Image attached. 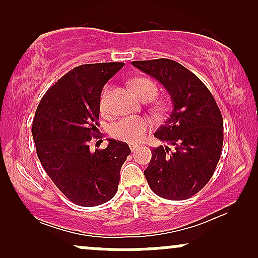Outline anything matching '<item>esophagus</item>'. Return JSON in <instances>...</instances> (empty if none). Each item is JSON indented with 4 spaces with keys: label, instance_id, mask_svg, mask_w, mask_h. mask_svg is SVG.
I'll use <instances>...</instances> for the list:
<instances>
[{
    "label": "esophagus",
    "instance_id": "34e87169",
    "mask_svg": "<svg viewBox=\"0 0 258 258\" xmlns=\"http://www.w3.org/2000/svg\"><path fill=\"white\" fill-rule=\"evenodd\" d=\"M138 147H139L138 144H136V143H130V149H131V152H135V150H137Z\"/></svg>",
    "mask_w": 258,
    "mask_h": 258
}]
</instances>
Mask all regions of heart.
I'll list each match as a JSON object with an SVG mask.
<instances>
[{"label": "heart", "instance_id": "b5f03b06", "mask_svg": "<svg viewBox=\"0 0 258 258\" xmlns=\"http://www.w3.org/2000/svg\"><path fill=\"white\" fill-rule=\"evenodd\" d=\"M132 90L137 94L139 98H154L156 96V85L152 80L141 78L132 81ZM111 86L105 85L100 93L99 98V108L103 115L109 114V96H110ZM150 122L147 119L141 116H127L115 122L111 126L110 133L115 139H119L121 142H127V143H137V142L143 139L146 133L149 131Z\"/></svg>", "mask_w": 258, "mask_h": 258}]
</instances>
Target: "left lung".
<instances>
[{
	"instance_id": "left-lung-1",
	"label": "left lung",
	"mask_w": 258,
	"mask_h": 258,
	"mask_svg": "<svg viewBox=\"0 0 258 258\" xmlns=\"http://www.w3.org/2000/svg\"><path fill=\"white\" fill-rule=\"evenodd\" d=\"M170 93L172 110L155 132L167 142L152 150L144 171L150 189L167 200H185L211 179L223 146V119L217 103L195 74L171 59L136 60Z\"/></svg>"
}]
</instances>
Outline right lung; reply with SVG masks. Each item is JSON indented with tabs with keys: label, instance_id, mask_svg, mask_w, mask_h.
Returning <instances> with one entry per match:
<instances>
[{
	"label": "right lung",
	"instance_id": "1",
	"mask_svg": "<svg viewBox=\"0 0 258 258\" xmlns=\"http://www.w3.org/2000/svg\"><path fill=\"white\" fill-rule=\"evenodd\" d=\"M125 63L84 64L47 90L35 112L31 132L38 159L65 197L79 206H98L114 198L120 170L131 154L125 142L109 139L104 149H90L99 138L103 87Z\"/></svg>",
	"mask_w": 258,
	"mask_h": 258
}]
</instances>
